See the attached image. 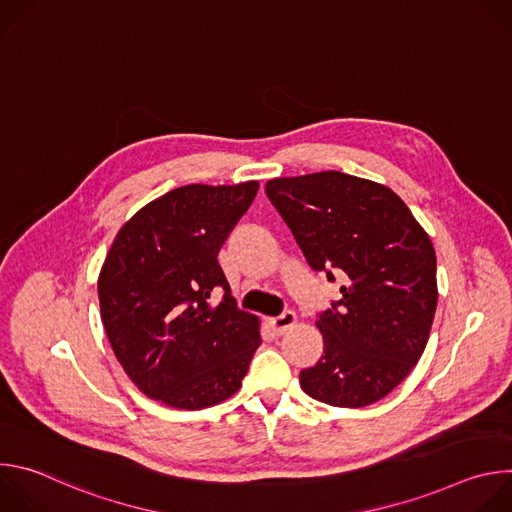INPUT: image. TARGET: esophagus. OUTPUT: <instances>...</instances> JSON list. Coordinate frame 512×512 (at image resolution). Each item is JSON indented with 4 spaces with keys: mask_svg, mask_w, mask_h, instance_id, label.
Masks as SVG:
<instances>
[{
    "mask_svg": "<svg viewBox=\"0 0 512 512\" xmlns=\"http://www.w3.org/2000/svg\"><path fill=\"white\" fill-rule=\"evenodd\" d=\"M296 324H298V316H296L294 312H283L281 316L269 320V326H271V330H273L275 334H283L285 330L294 328Z\"/></svg>",
    "mask_w": 512,
    "mask_h": 512,
    "instance_id": "34e87169",
    "label": "esophagus"
}]
</instances>
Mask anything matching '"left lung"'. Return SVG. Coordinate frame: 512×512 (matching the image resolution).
Here are the masks:
<instances>
[{
  "mask_svg": "<svg viewBox=\"0 0 512 512\" xmlns=\"http://www.w3.org/2000/svg\"><path fill=\"white\" fill-rule=\"evenodd\" d=\"M265 192L316 271L342 273V300L316 322L324 356L300 373L312 399L358 409L387 397L421 358L435 308V251L387 186L328 170L273 178Z\"/></svg>",
  "mask_w": 512,
  "mask_h": 512,
  "instance_id": "8db88e82",
  "label": "left lung"
}]
</instances>
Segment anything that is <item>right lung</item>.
<instances>
[{"instance_id":"1","label":"right lung","mask_w":512,"mask_h":512,"mask_svg":"<svg viewBox=\"0 0 512 512\" xmlns=\"http://www.w3.org/2000/svg\"><path fill=\"white\" fill-rule=\"evenodd\" d=\"M257 180L188 184L141 206L119 229L97 279L109 344L133 385L174 409L233 397L261 344L216 261L251 206ZM223 286L226 298L209 302Z\"/></svg>"}]
</instances>
